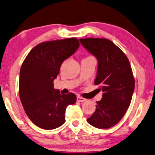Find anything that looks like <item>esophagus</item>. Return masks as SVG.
I'll list each match as a JSON object with an SVG mask.
<instances>
[{"label": "esophagus", "mask_w": 155, "mask_h": 155, "mask_svg": "<svg viewBox=\"0 0 155 155\" xmlns=\"http://www.w3.org/2000/svg\"><path fill=\"white\" fill-rule=\"evenodd\" d=\"M77 101H80V102H84V101H86V99H84V98H83V97L78 96L77 97Z\"/></svg>", "instance_id": "esophagus-1"}]
</instances>
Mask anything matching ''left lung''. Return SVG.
I'll return each mask as SVG.
<instances>
[{
    "label": "left lung",
    "instance_id": "obj_1",
    "mask_svg": "<svg viewBox=\"0 0 155 155\" xmlns=\"http://www.w3.org/2000/svg\"><path fill=\"white\" fill-rule=\"evenodd\" d=\"M80 43L98 61L94 84L103 92L96 110L87 122L97 128H109L118 124L130 104L135 80L124 53L107 39H80Z\"/></svg>",
    "mask_w": 155,
    "mask_h": 155
}]
</instances>
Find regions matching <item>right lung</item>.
<instances>
[{
	"instance_id": "obj_1",
	"label": "right lung",
	"mask_w": 155,
	"mask_h": 155,
	"mask_svg": "<svg viewBox=\"0 0 155 155\" xmlns=\"http://www.w3.org/2000/svg\"><path fill=\"white\" fill-rule=\"evenodd\" d=\"M80 46L76 38L43 42L30 51L20 73L19 93L25 113L31 121L45 130L64 124L66 107L76 102L73 93L61 94L54 80L63 61Z\"/></svg>"
}]
</instances>
